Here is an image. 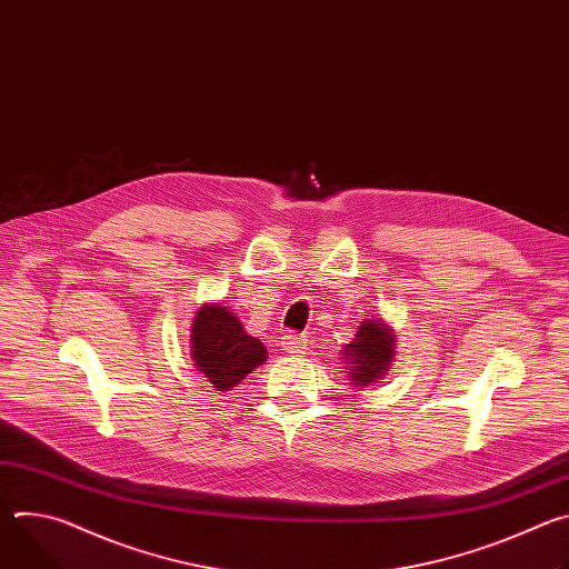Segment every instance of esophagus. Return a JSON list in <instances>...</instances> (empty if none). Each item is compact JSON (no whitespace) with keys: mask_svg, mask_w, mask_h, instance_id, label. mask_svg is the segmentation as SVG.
I'll return each mask as SVG.
<instances>
[{"mask_svg":"<svg viewBox=\"0 0 569 569\" xmlns=\"http://www.w3.org/2000/svg\"><path fill=\"white\" fill-rule=\"evenodd\" d=\"M281 347H283L286 353H301L306 349V340L297 333H286L281 338Z\"/></svg>","mask_w":569,"mask_h":569,"instance_id":"obj_1","label":"esophagus"}]
</instances>
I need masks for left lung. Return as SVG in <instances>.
Masks as SVG:
<instances>
[{"instance_id": "8db88e82", "label": "left lung", "mask_w": 569, "mask_h": 569, "mask_svg": "<svg viewBox=\"0 0 569 569\" xmlns=\"http://www.w3.org/2000/svg\"><path fill=\"white\" fill-rule=\"evenodd\" d=\"M345 356L351 360L353 385H369L385 376L393 356V336L380 319H367L356 340L347 345Z\"/></svg>"}]
</instances>
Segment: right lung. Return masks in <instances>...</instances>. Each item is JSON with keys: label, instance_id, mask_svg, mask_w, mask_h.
I'll return each instance as SVG.
<instances>
[{"label": "right lung", "instance_id": "1", "mask_svg": "<svg viewBox=\"0 0 569 569\" xmlns=\"http://www.w3.org/2000/svg\"><path fill=\"white\" fill-rule=\"evenodd\" d=\"M193 360L198 371L227 391L266 360L261 340L248 336L242 323L224 306H202L193 319Z\"/></svg>", "mask_w": 569, "mask_h": 569}]
</instances>
